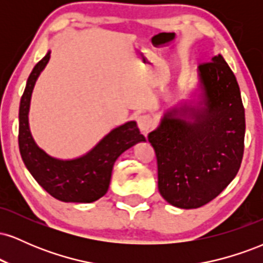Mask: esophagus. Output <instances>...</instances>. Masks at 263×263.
<instances>
[{"label":"esophagus","instance_id":"1","mask_svg":"<svg viewBox=\"0 0 263 263\" xmlns=\"http://www.w3.org/2000/svg\"><path fill=\"white\" fill-rule=\"evenodd\" d=\"M137 125L138 128L141 129L142 134L146 136L148 134V131L153 127V120L149 115H141L137 119Z\"/></svg>","mask_w":263,"mask_h":263}]
</instances>
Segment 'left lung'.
<instances>
[{"instance_id": "obj_1", "label": "left lung", "mask_w": 263, "mask_h": 263, "mask_svg": "<svg viewBox=\"0 0 263 263\" xmlns=\"http://www.w3.org/2000/svg\"><path fill=\"white\" fill-rule=\"evenodd\" d=\"M203 107L173 108L148 135L158 189L168 203L195 209L216 198L240 170L245 108L234 73L221 55L198 68Z\"/></svg>"}]
</instances>
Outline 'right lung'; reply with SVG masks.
Returning <instances> with one entry per match:
<instances>
[{"label": "right lung", "instance_id": "right-lung-1", "mask_svg": "<svg viewBox=\"0 0 263 263\" xmlns=\"http://www.w3.org/2000/svg\"><path fill=\"white\" fill-rule=\"evenodd\" d=\"M50 52L33 68L21 98L18 144L27 170L53 198L65 203H92L106 194L114 163L121 153L146 141L135 121L114 128L85 156L70 161L53 158L33 140L28 125L29 104L39 74L49 62Z\"/></svg>", "mask_w": 263, "mask_h": 263}]
</instances>
